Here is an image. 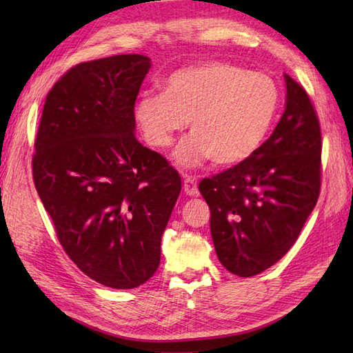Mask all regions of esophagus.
<instances>
[{"mask_svg":"<svg viewBox=\"0 0 353 353\" xmlns=\"http://www.w3.org/2000/svg\"><path fill=\"white\" fill-rule=\"evenodd\" d=\"M183 190H185V192L188 194V196H191V197L197 196V194H199V188H197L196 177H192V176H190V174H185V176H183Z\"/></svg>","mask_w":353,"mask_h":353,"instance_id":"esophagus-1","label":"esophagus"}]
</instances>
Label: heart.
<instances>
[{
	"instance_id": "b5f03b06",
	"label": "heart",
	"mask_w": 353,
	"mask_h": 353,
	"mask_svg": "<svg viewBox=\"0 0 353 353\" xmlns=\"http://www.w3.org/2000/svg\"><path fill=\"white\" fill-rule=\"evenodd\" d=\"M277 108L279 89L272 77L215 61L171 72L165 92L141 95L134 119L156 148L171 145L190 119L192 134L177 145V163L194 167L211 157L216 167H235L264 142Z\"/></svg>"
}]
</instances>
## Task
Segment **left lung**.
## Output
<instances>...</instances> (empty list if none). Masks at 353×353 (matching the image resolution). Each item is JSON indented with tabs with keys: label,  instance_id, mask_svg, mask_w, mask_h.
Listing matches in <instances>:
<instances>
[{
	"label": "left lung",
	"instance_id": "8db88e82",
	"mask_svg": "<svg viewBox=\"0 0 353 353\" xmlns=\"http://www.w3.org/2000/svg\"><path fill=\"white\" fill-rule=\"evenodd\" d=\"M281 121L249 159L203 179L216 256L230 273L259 274L301 235L320 194L321 133L305 89L287 74Z\"/></svg>",
	"mask_w": 353,
	"mask_h": 353
}]
</instances>
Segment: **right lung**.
<instances>
[{"label": "right lung", "mask_w": 353, "mask_h": 353, "mask_svg": "<svg viewBox=\"0 0 353 353\" xmlns=\"http://www.w3.org/2000/svg\"><path fill=\"white\" fill-rule=\"evenodd\" d=\"M150 57L79 63L51 88L34 141L33 181L63 250L104 287L130 290L159 267L182 182L134 138Z\"/></svg>", "instance_id": "add662e5"}]
</instances>
